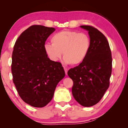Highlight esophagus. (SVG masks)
Instances as JSON below:
<instances>
[{
    "label": "esophagus",
    "mask_w": 128,
    "mask_h": 128,
    "mask_svg": "<svg viewBox=\"0 0 128 128\" xmlns=\"http://www.w3.org/2000/svg\"><path fill=\"white\" fill-rule=\"evenodd\" d=\"M64 71H65V73H66V74L67 75V73H68V69H67L66 67H64Z\"/></svg>",
    "instance_id": "obj_1"
}]
</instances>
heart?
<instances>
[{
	"instance_id": "heart-1",
	"label": "heart",
	"mask_w": 128,
	"mask_h": 128,
	"mask_svg": "<svg viewBox=\"0 0 128 128\" xmlns=\"http://www.w3.org/2000/svg\"><path fill=\"white\" fill-rule=\"evenodd\" d=\"M52 44L44 45L47 55L53 62H58L62 53L66 63L77 66L84 61L89 52L91 40L85 33L74 30H62L56 33L51 39Z\"/></svg>"
}]
</instances>
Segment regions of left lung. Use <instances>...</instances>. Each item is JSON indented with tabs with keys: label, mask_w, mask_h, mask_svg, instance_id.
Listing matches in <instances>:
<instances>
[{
	"label": "left lung",
	"mask_w": 128,
	"mask_h": 128,
	"mask_svg": "<svg viewBox=\"0 0 128 128\" xmlns=\"http://www.w3.org/2000/svg\"><path fill=\"white\" fill-rule=\"evenodd\" d=\"M81 28L88 31L91 46L82 63L69 69L73 80V96L84 107H91L102 98L110 86L112 73V55L109 43L103 33L90 25Z\"/></svg>",
	"instance_id": "1"
}]
</instances>
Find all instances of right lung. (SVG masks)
Returning <instances> with one entry per match:
<instances>
[{"label": "right lung", "instance_id": "1", "mask_svg": "<svg viewBox=\"0 0 128 128\" xmlns=\"http://www.w3.org/2000/svg\"><path fill=\"white\" fill-rule=\"evenodd\" d=\"M55 30L32 25L21 34L14 47L13 82L22 100L34 107H44L51 100L65 76L61 62L52 61L44 51L45 42Z\"/></svg>", "mask_w": 128, "mask_h": 128}]
</instances>
